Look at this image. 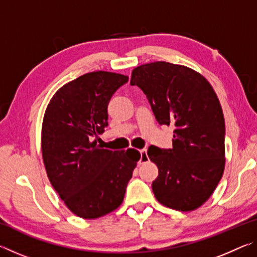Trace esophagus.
Wrapping results in <instances>:
<instances>
[{"label":"esophagus","instance_id":"1","mask_svg":"<svg viewBox=\"0 0 257 257\" xmlns=\"http://www.w3.org/2000/svg\"><path fill=\"white\" fill-rule=\"evenodd\" d=\"M141 159H139V163H144L146 161H149V155H147V150H141Z\"/></svg>","mask_w":257,"mask_h":257}]
</instances>
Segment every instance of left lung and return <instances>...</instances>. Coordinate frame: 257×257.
Wrapping results in <instances>:
<instances>
[{
  "instance_id": "1",
  "label": "left lung",
  "mask_w": 257,
  "mask_h": 257,
  "mask_svg": "<svg viewBox=\"0 0 257 257\" xmlns=\"http://www.w3.org/2000/svg\"><path fill=\"white\" fill-rule=\"evenodd\" d=\"M130 85L146 95L159 124L175 127L172 149L147 151L159 168L152 184L156 199L177 211L196 210L224 170L225 125L215 92L193 69L163 61L134 69Z\"/></svg>"
}]
</instances>
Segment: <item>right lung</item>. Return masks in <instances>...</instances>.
Returning <instances> with one entry per match:
<instances>
[{
  "mask_svg": "<svg viewBox=\"0 0 257 257\" xmlns=\"http://www.w3.org/2000/svg\"><path fill=\"white\" fill-rule=\"evenodd\" d=\"M128 82L119 73L89 72L54 94L42 127V154L47 177L69 210L96 219L118 208L141 159L139 152L98 145L107 127V105Z\"/></svg>",
  "mask_w": 257,
  "mask_h": 257,
  "instance_id": "add662e5",
  "label": "right lung"
}]
</instances>
